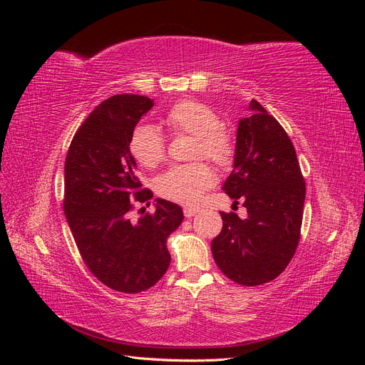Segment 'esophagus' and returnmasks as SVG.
<instances>
[{"label":"esophagus","instance_id":"1","mask_svg":"<svg viewBox=\"0 0 365 365\" xmlns=\"http://www.w3.org/2000/svg\"><path fill=\"white\" fill-rule=\"evenodd\" d=\"M197 212H200V210L195 208V207H185V208H184V216H185V217H192V216H195Z\"/></svg>","mask_w":365,"mask_h":365}]
</instances>
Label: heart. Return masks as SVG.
<instances>
[{
	"label": "heart",
	"mask_w": 365,
	"mask_h": 365,
	"mask_svg": "<svg viewBox=\"0 0 365 365\" xmlns=\"http://www.w3.org/2000/svg\"><path fill=\"white\" fill-rule=\"evenodd\" d=\"M165 125L173 134L195 137L193 158H208L222 169L235 161L236 145L228 130L220 126L219 115L196 101H181L165 114ZM132 157L141 165L153 169L165 158V143L161 132L143 125L132 132L129 141ZM215 184V173L204 161L173 165L157 180V192L164 200L182 205H195Z\"/></svg>",
	"instance_id": "obj_1"
}]
</instances>
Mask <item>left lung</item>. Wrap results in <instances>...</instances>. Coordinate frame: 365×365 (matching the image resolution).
<instances>
[{
	"instance_id": "left-lung-1",
	"label": "left lung",
	"mask_w": 365,
	"mask_h": 365,
	"mask_svg": "<svg viewBox=\"0 0 365 365\" xmlns=\"http://www.w3.org/2000/svg\"><path fill=\"white\" fill-rule=\"evenodd\" d=\"M239 120L236 155L222 190L247 208V219L220 213L222 230L212 240L213 259L230 280L268 283L294 257L303 220L306 184L292 141L257 101Z\"/></svg>"
}]
</instances>
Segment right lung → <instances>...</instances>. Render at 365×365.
I'll return each mask as SVG.
<instances>
[{
  "mask_svg": "<svg viewBox=\"0 0 365 365\" xmlns=\"http://www.w3.org/2000/svg\"><path fill=\"white\" fill-rule=\"evenodd\" d=\"M153 106L145 96L106 98L77 129L65 160L63 212L85 264L108 288L138 294L170 264L169 235L182 222L178 204L155 200V212L129 219L134 201L148 202L129 150L134 128Z\"/></svg>",
  "mask_w": 365,
  "mask_h": 365,
  "instance_id": "obj_1",
  "label": "right lung"
}]
</instances>
